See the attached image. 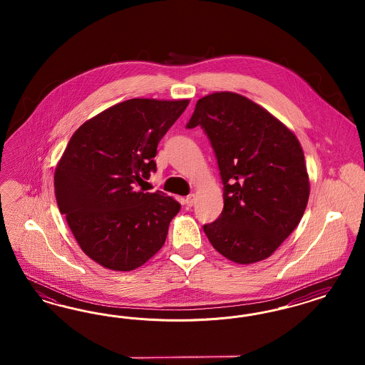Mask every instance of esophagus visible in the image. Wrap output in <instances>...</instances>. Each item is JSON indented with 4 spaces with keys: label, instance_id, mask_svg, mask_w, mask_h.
I'll return each mask as SVG.
<instances>
[{
    "label": "esophagus",
    "instance_id": "esophagus-1",
    "mask_svg": "<svg viewBox=\"0 0 365 365\" xmlns=\"http://www.w3.org/2000/svg\"><path fill=\"white\" fill-rule=\"evenodd\" d=\"M194 198H195V195H194V194H190V195H187V197L185 198V205H187V207H191V205L194 204Z\"/></svg>",
    "mask_w": 365,
    "mask_h": 365
}]
</instances>
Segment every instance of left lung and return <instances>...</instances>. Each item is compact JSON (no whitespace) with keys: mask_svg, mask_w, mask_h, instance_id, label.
Here are the masks:
<instances>
[{"mask_svg":"<svg viewBox=\"0 0 365 365\" xmlns=\"http://www.w3.org/2000/svg\"><path fill=\"white\" fill-rule=\"evenodd\" d=\"M197 125L208 135L225 185L223 212L204 226L209 242L237 264L268 259L308 204L299 140L267 109L231 91L200 98L186 127Z\"/></svg>","mask_w":365,"mask_h":365,"instance_id":"8db88e82","label":"left lung"}]
</instances>
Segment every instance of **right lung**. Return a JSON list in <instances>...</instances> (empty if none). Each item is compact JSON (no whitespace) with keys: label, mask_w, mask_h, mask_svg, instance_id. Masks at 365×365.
<instances>
[{"label":"right lung","mask_w":365,"mask_h":365,"mask_svg":"<svg viewBox=\"0 0 365 365\" xmlns=\"http://www.w3.org/2000/svg\"><path fill=\"white\" fill-rule=\"evenodd\" d=\"M189 100L133 98L83 123L54 171V194L81 249L112 271H133L165 242L180 204L135 183L156 171L157 145Z\"/></svg>","instance_id":"right-lung-1"}]
</instances>
